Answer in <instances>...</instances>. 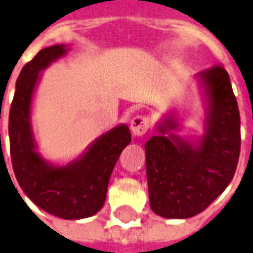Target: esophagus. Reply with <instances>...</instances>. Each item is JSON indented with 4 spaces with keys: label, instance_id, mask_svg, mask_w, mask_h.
<instances>
[{
    "label": "esophagus",
    "instance_id": "34e87169",
    "mask_svg": "<svg viewBox=\"0 0 253 253\" xmlns=\"http://www.w3.org/2000/svg\"><path fill=\"white\" fill-rule=\"evenodd\" d=\"M131 131L134 135H144L150 128V118L146 115H136L131 119Z\"/></svg>",
    "mask_w": 253,
    "mask_h": 253
}]
</instances>
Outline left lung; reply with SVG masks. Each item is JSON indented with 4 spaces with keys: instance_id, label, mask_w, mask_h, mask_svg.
<instances>
[{
    "instance_id": "1",
    "label": "left lung",
    "mask_w": 253,
    "mask_h": 253,
    "mask_svg": "<svg viewBox=\"0 0 253 253\" xmlns=\"http://www.w3.org/2000/svg\"><path fill=\"white\" fill-rule=\"evenodd\" d=\"M199 80L208 96L206 132L198 146L166 132L178 122L166 118L159 135L144 144L150 206L157 215L187 219L204 211L232 180L240 154V114L229 75L221 65Z\"/></svg>"
}]
</instances>
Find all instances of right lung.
<instances>
[{
	"instance_id": "right-lung-1",
	"label": "right lung",
	"mask_w": 253,
	"mask_h": 253,
	"mask_svg": "<svg viewBox=\"0 0 253 253\" xmlns=\"http://www.w3.org/2000/svg\"><path fill=\"white\" fill-rule=\"evenodd\" d=\"M65 53L63 45L42 49L21 70L9 113V138L11 165L25 194L43 211L74 220L92 216L103 207L110 175L131 134L126 125L117 126L65 167L49 165L40 157L30 125L33 91L40 71Z\"/></svg>"
}]
</instances>
